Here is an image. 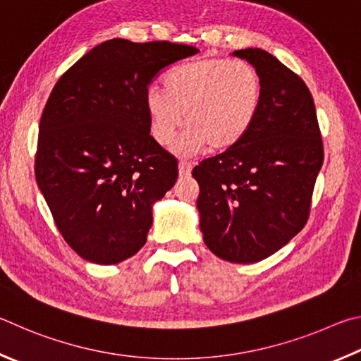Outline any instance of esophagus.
<instances>
[{
    "label": "esophagus",
    "mask_w": 361,
    "mask_h": 361,
    "mask_svg": "<svg viewBox=\"0 0 361 361\" xmlns=\"http://www.w3.org/2000/svg\"><path fill=\"white\" fill-rule=\"evenodd\" d=\"M192 163H187V161H180L179 163V176L180 177H188L192 173Z\"/></svg>",
    "instance_id": "obj_1"
}]
</instances>
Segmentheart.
I'll use <instances>...</instances> for the list:
<instances>
[{
  "instance_id": "1",
  "label": "heart",
  "mask_w": 361,
  "mask_h": 361,
  "mask_svg": "<svg viewBox=\"0 0 361 361\" xmlns=\"http://www.w3.org/2000/svg\"><path fill=\"white\" fill-rule=\"evenodd\" d=\"M262 97V78L254 66L206 56L176 66L164 78V88L149 87L145 107L152 135L163 145L173 142L185 114L188 128L176 149L193 155L241 142L255 123Z\"/></svg>"
}]
</instances>
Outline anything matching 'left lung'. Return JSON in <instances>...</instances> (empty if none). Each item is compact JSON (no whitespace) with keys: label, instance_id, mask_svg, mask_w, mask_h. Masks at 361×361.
Returning <instances> with one entry per match:
<instances>
[{"label":"left lung","instance_id":"obj_1","mask_svg":"<svg viewBox=\"0 0 361 361\" xmlns=\"http://www.w3.org/2000/svg\"><path fill=\"white\" fill-rule=\"evenodd\" d=\"M262 78V106L241 142L193 168L200 228L231 263H257L298 235L324 163L312 94L298 74L262 49L233 52Z\"/></svg>","mask_w":361,"mask_h":361}]
</instances>
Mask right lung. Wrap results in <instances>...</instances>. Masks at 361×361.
Masks as SVG:
<instances>
[{
	"label": "right lung",
	"instance_id": "add662e5",
	"mask_svg": "<svg viewBox=\"0 0 361 361\" xmlns=\"http://www.w3.org/2000/svg\"><path fill=\"white\" fill-rule=\"evenodd\" d=\"M198 52L166 41L109 39L56 82L44 107L35 174L55 225L87 262L141 250L152 204L177 179V158L150 136L145 92L157 74Z\"/></svg>",
	"mask_w": 361,
	"mask_h": 361
}]
</instances>
